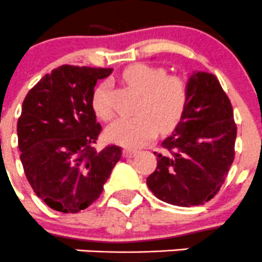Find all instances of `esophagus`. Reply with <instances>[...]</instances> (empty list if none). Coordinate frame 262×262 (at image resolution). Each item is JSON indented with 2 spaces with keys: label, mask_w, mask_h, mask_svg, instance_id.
I'll use <instances>...</instances> for the list:
<instances>
[{
  "label": "esophagus",
  "mask_w": 262,
  "mask_h": 262,
  "mask_svg": "<svg viewBox=\"0 0 262 262\" xmlns=\"http://www.w3.org/2000/svg\"><path fill=\"white\" fill-rule=\"evenodd\" d=\"M137 149H133V148H124L123 149V156L124 157H133L134 155H137Z\"/></svg>",
  "instance_id": "34e87169"
}]
</instances>
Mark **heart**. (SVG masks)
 Segmentation results:
<instances>
[{"label": "heart", "mask_w": 262, "mask_h": 262, "mask_svg": "<svg viewBox=\"0 0 262 262\" xmlns=\"http://www.w3.org/2000/svg\"><path fill=\"white\" fill-rule=\"evenodd\" d=\"M121 78L129 87L141 93L139 115L114 121L105 132L108 141L139 147L154 139L159 128L162 132H170L180 123L188 103L187 85L180 78L166 77L164 69L146 63L128 67ZM107 90V84L101 83L91 98L95 115L105 121L113 118Z\"/></svg>", "instance_id": "heart-1"}]
</instances>
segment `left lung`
<instances>
[{
  "instance_id": "1",
  "label": "left lung",
  "mask_w": 262,
  "mask_h": 262,
  "mask_svg": "<svg viewBox=\"0 0 262 262\" xmlns=\"http://www.w3.org/2000/svg\"><path fill=\"white\" fill-rule=\"evenodd\" d=\"M188 103L175 130L161 143L149 190L182 207L204 205L222 188L234 161L237 137L233 107L214 74L193 72Z\"/></svg>"
}]
</instances>
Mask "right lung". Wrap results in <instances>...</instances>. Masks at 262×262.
<instances>
[{"instance_id": "obj_1", "label": "right lung", "mask_w": 262, "mask_h": 262, "mask_svg": "<svg viewBox=\"0 0 262 262\" xmlns=\"http://www.w3.org/2000/svg\"><path fill=\"white\" fill-rule=\"evenodd\" d=\"M113 69L62 65L28 92L17 120L25 177L47 206L79 212L96 201L121 157L119 146L96 151L102 126L91 98Z\"/></svg>"}]
</instances>
